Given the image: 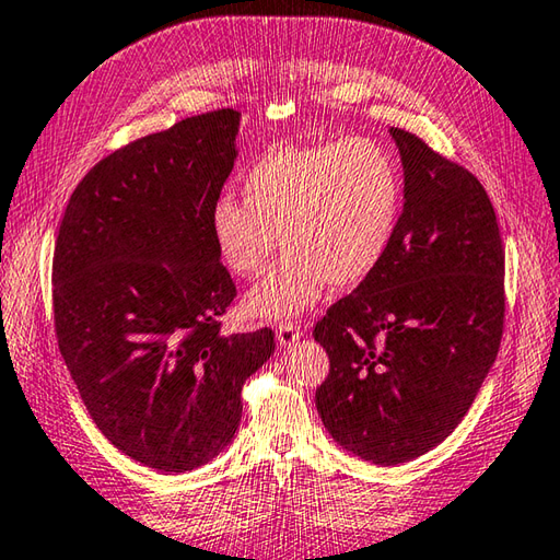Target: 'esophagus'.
Returning <instances> with one entry per match:
<instances>
[{"label":"esophagus","mask_w":560,"mask_h":560,"mask_svg":"<svg viewBox=\"0 0 560 560\" xmlns=\"http://www.w3.org/2000/svg\"><path fill=\"white\" fill-rule=\"evenodd\" d=\"M299 337H303V327L299 323H293V320H281L279 323V327H277L279 345H283V347L293 345Z\"/></svg>","instance_id":"esophagus-1"}]
</instances>
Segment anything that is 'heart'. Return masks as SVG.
Here are the masks:
<instances>
[{
    "label": "heart",
    "mask_w": 560,
    "mask_h": 560,
    "mask_svg": "<svg viewBox=\"0 0 560 560\" xmlns=\"http://www.w3.org/2000/svg\"><path fill=\"white\" fill-rule=\"evenodd\" d=\"M240 194L218 196L208 230L223 265L245 279L267 269L281 235L289 252L247 299L265 317L305 311L330 281H366L396 240L405 201L398 162L371 138L271 148L245 170Z\"/></svg>",
    "instance_id": "heart-1"
}]
</instances>
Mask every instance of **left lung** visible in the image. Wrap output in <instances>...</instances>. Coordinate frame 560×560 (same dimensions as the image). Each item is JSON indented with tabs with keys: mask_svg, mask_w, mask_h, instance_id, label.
I'll list each match as a JSON object with an SVG mask.
<instances>
[{
	"mask_svg": "<svg viewBox=\"0 0 560 560\" xmlns=\"http://www.w3.org/2000/svg\"><path fill=\"white\" fill-rule=\"evenodd\" d=\"M390 136L405 170L396 240L313 327L330 357L317 415L335 442L381 466L412 462L456 430L505 327V247L483 184L420 136Z\"/></svg>",
	"mask_w": 560,
	"mask_h": 560,
	"instance_id": "left-lung-1",
	"label": "left lung"
}]
</instances>
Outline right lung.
Instances as JSON below:
<instances>
[{
  "label": "right lung",
  "instance_id": "obj_1",
  "mask_svg": "<svg viewBox=\"0 0 560 560\" xmlns=\"http://www.w3.org/2000/svg\"><path fill=\"white\" fill-rule=\"evenodd\" d=\"M235 108L184 118L98 160L52 252L60 354L118 452L184 474L235 436L273 332H223L237 295L208 230L235 164Z\"/></svg>",
  "mask_w": 560,
  "mask_h": 560
}]
</instances>
